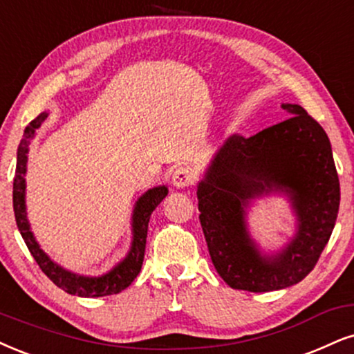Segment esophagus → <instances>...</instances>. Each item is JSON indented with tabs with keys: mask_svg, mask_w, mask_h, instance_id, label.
Wrapping results in <instances>:
<instances>
[{
	"mask_svg": "<svg viewBox=\"0 0 354 354\" xmlns=\"http://www.w3.org/2000/svg\"><path fill=\"white\" fill-rule=\"evenodd\" d=\"M172 184L177 187V189H185L194 184V172L189 167H178L174 170L172 174Z\"/></svg>",
	"mask_w": 354,
	"mask_h": 354,
	"instance_id": "esophagus-1",
	"label": "esophagus"
}]
</instances>
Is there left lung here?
<instances>
[{
    "instance_id": "1",
    "label": "left lung",
    "mask_w": 354,
    "mask_h": 354,
    "mask_svg": "<svg viewBox=\"0 0 354 354\" xmlns=\"http://www.w3.org/2000/svg\"><path fill=\"white\" fill-rule=\"evenodd\" d=\"M287 120L251 138L233 134L198 184V212L212 263L238 290L270 292L302 281L328 243L339 208V180L330 139L299 104ZM269 189L289 191L299 233L277 257L263 258L247 236L243 208Z\"/></svg>"
}]
</instances>
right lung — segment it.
Segmentation results:
<instances>
[{"mask_svg":"<svg viewBox=\"0 0 354 354\" xmlns=\"http://www.w3.org/2000/svg\"><path fill=\"white\" fill-rule=\"evenodd\" d=\"M47 118V113H41L36 120H32L26 126L24 136L21 139L19 147H17V162H16V176L15 184H12V207H15V216L17 228H19L21 236H23L26 246L30 251L39 268L42 272L55 283L57 287L64 289L67 294L78 295V297H104V295L120 294L124 290L134 279L138 277L139 270L142 268L144 252H146V238H147V225H149L151 213L167 195V187H156L142 195L136 203L133 215V246H131L129 254L121 261L116 268L110 272L103 274L100 277H84L77 274L64 270L62 268L52 263L46 256L39 244L34 239L29 230L28 218H26V205H24V174L26 164H28V144L30 138L34 136L36 129L42 124Z\"/></svg>","mask_w":354,"mask_h":354,"instance_id":"obj_1","label":"right lung"}]
</instances>
